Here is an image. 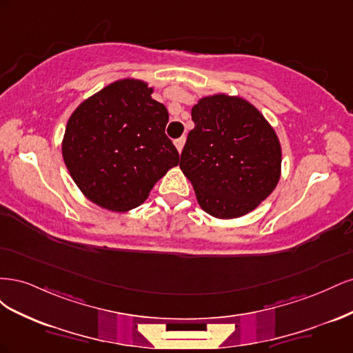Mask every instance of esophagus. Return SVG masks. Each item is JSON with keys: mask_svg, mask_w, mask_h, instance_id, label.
I'll list each match as a JSON object with an SVG mask.
<instances>
[{"mask_svg": "<svg viewBox=\"0 0 353 353\" xmlns=\"http://www.w3.org/2000/svg\"><path fill=\"white\" fill-rule=\"evenodd\" d=\"M184 144H185V137H181V138H178V140H175V147H176V150H178L179 153L183 152Z\"/></svg>", "mask_w": 353, "mask_h": 353, "instance_id": "1", "label": "esophagus"}]
</instances>
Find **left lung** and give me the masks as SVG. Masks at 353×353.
I'll return each instance as SVG.
<instances>
[{
  "label": "left lung",
  "instance_id": "8db88e82",
  "mask_svg": "<svg viewBox=\"0 0 353 353\" xmlns=\"http://www.w3.org/2000/svg\"><path fill=\"white\" fill-rule=\"evenodd\" d=\"M191 119L179 168L200 208L218 219L248 215L280 181L279 135L250 101L225 92L199 99Z\"/></svg>",
  "mask_w": 353,
  "mask_h": 353
}]
</instances>
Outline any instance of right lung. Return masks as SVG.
<instances>
[{"instance_id": "obj_1", "label": "right lung", "mask_w": 353, "mask_h": 353, "mask_svg": "<svg viewBox=\"0 0 353 353\" xmlns=\"http://www.w3.org/2000/svg\"><path fill=\"white\" fill-rule=\"evenodd\" d=\"M148 83L123 78L70 114L61 154L74 184L94 205L130 212L147 200L179 154L165 134L169 114Z\"/></svg>"}]
</instances>
